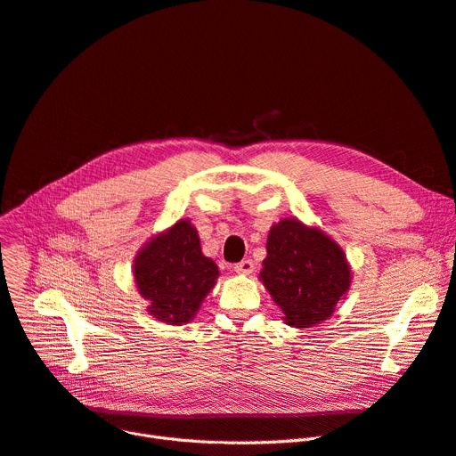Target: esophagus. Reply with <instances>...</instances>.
I'll list each match as a JSON object with an SVG mask.
<instances>
[{"label": "esophagus", "mask_w": 456, "mask_h": 456, "mask_svg": "<svg viewBox=\"0 0 456 456\" xmlns=\"http://www.w3.org/2000/svg\"><path fill=\"white\" fill-rule=\"evenodd\" d=\"M253 270H255V262H253L251 258H244L242 262H238V265H234V272H236V273L248 275V273H251Z\"/></svg>", "instance_id": "34e87169"}]
</instances>
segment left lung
<instances>
[{
	"instance_id": "obj_1",
	"label": "left lung",
	"mask_w": 456,
	"mask_h": 456,
	"mask_svg": "<svg viewBox=\"0 0 456 456\" xmlns=\"http://www.w3.org/2000/svg\"><path fill=\"white\" fill-rule=\"evenodd\" d=\"M260 279L292 327L327 320L349 290L351 270L344 251L320 229L281 220L268 236Z\"/></svg>"
}]
</instances>
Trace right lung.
Returning a JSON list of instances; mask_svg holds the SVG:
<instances>
[{
    "label": "right lung",
    "instance_id": "obj_1",
    "mask_svg": "<svg viewBox=\"0 0 456 456\" xmlns=\"http://www.w3.org/2000/svg\"><path fill=\"white\" fill-rule=\"evenodd\" d=\"M218 275V266L201 253L200 236L186 220L155 236L134 260L138 292L150 303V314L170 325L194 318Z\"/></svg>",
    "mask_w": 456,
    "mask_h": 456
}]
</instances>
